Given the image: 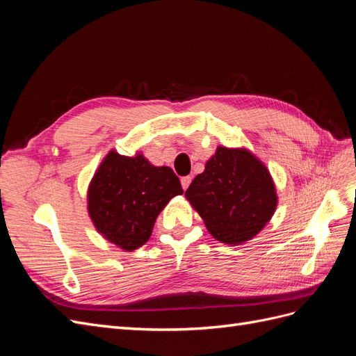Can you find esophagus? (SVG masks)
Wrapping results in <instances>:
<instances>
[{
  "label": "esophagus",
  "mask_w": 356,
  "mask_h": 356,
  "mask_svg": "<svg viewBox=\"0 0 356 356\" xmlns=\"http://www.w3.org/2000/svg\"><path fill=\"white\" fill-rule=\"evenodd\" d=\"M191 179H193V178H191L190 175H187V177H182V178H181V186H182V188L187 190V188H188V186H190Z\"/></svg>",
  "instance_id": "34e87169"
}]
</instances>
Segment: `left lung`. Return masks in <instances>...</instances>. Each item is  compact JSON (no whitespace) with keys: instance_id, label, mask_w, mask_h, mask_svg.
Listing matches in <instances>:
<instances>
[{"instance_id":"obj_1","label":"left lung","mask_w":356,"mask_h":356,"mask_svg":"<svg viewBox=\"0 0 356 356\" xmlns=\"http://www.w3.org/2000/svg\"><path fill=\"white\" fill-rule=\"evenodd\" d=\"M209 233L224 243L238 245L260 232L276 209L270 174L246 149L218 147L203 174L186 191Z\"/></svg>"}]
</instances>
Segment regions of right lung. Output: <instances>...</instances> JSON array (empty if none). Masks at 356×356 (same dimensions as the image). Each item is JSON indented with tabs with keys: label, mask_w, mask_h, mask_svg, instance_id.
Returning a JSON list of instances; mask_svg holds the SVG:
<instances>
[{
	"label": "right lung",
	"mask_w": 356,
	"mask_h": 356,
	"mask_svg": "<svg viewBox=\"0 0 356 356\" xmlns=\"http://www.w3.org/2000/svg\"><path fill=\"white\" fill-rule=\"evenodd\" d=\"M178 195L182 187L170 168L111 152L90 182L88 207L105 239L134 251L149 239L157 215Z\"/></svg>",
	"instance_id": "obj_1"
}]
</instances>
